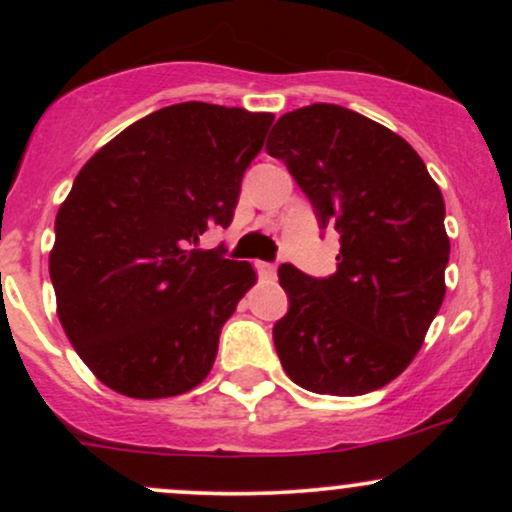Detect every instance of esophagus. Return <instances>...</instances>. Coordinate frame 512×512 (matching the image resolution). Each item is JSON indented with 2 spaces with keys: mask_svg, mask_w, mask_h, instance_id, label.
I'll return each instance as SVG.
<instances>
[{
  "mask_svg": "<svg viewBox=\"0 0 512 512\" xmlns=\"http://www.w3.org/2000/svg\"><path fill=\"white\" fill-rule=\"evenodd\" d=\"M255 269L260 274V279H274L276 274V267L272 262H255Z\"/></svg>",
  "mask_w": 512,
  "mask_h": 512,
  "instance_id": "34e87169",
  "label": "esophagus"
}]
</instances>
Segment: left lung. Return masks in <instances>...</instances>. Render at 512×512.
<instances>
[{"label":"left lung","mask_w":512,"mask_h":512,"mask_svg":"<svg viewBox=\"0 0 512 512\" xmlns=\"http://www.w3.org/2000/svg\"><path fill=\"white\" fill-rule=\"evenodd\" d=\"M267 154L286 163L342 245L325 279L279 267L289 296L272 332L281 366L317 395L380 390L414 361L445 298L440 187L399 134L332 103L281 115Z\"/></svg>","instance_id":"1"}]
</instances>
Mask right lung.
<instances>
[{"label":"right lung","instance_id":"add662e5","mask_svg":"<svg viewBox=\"0 0 512 512\" xmlns=\"http://www.w3.org/2000/svg\"><path fill=\"white\" fill-rule=\"evenodd\" d=\"M272 113L178 103L142 117L76 175L57 211V315L103 385L134 399L190 392L223 322L255 284L250 262L199 250L228 228Z\"/></svg>","mask_w":512,"mask_h":512}]
</instances>
